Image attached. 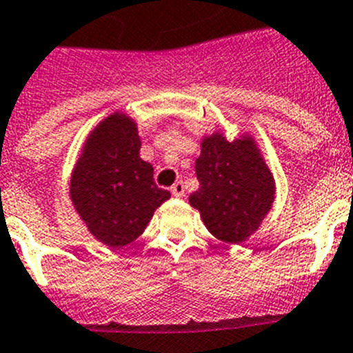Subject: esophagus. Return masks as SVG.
<instances>
[{
	"mask_svg": "<svg viewBox=\"0 0 353 353\" xmlns=\"http://www.w3.org/2000/svg\"><path fill=\"white\" fill-rule=\"evenodd\" d=\"M170 192H172L174 197H183V195H185V185H183L181 181H177V183H174L172 185Z\"/></svg>",
	"mask_w": 353,
	"mask_h": 353,
	"instance_id": "obj_1",
	"label": "esophagus"
}]
</instances>
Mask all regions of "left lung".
I'll list each match as a JSON object with an SVG mask.
<instances>
[{
  "label": "left lung",
  "mask_w": 353,
  "mask_h": 353,
  "mask_svg": "<svg viewBox=\"0 0 353 353\" xmlns=\"http://www.w3.org/2000/svg\"><path fill=\"white\" fill-rule=\"evenodd\" d=\"M197 192L190 206L220 241L240 245L259 231L275 201V179L249 131L228 140L222 130L201 139Z\"/></svg>",
  "instance_id": "obj_1"
}]
</instances>
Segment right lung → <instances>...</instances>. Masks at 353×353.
Segmentation results:
<instances>
[{"label":"right lung","mask_w":353,"mask_h":353,"mask_svg":"<svg viewBox=\"0 0 353 353\" xmlns=\"http://www.w3.org/2000/svg\"><path fill=\"white\" fill-rule=\"evenodd\" d=\"M140 147L137 121L117 110L92 128L70 172V204L90 236L108 249L137 240L170 199V192L154 185L152 165L140 158Z\"/></svg>","instance_id":"obj_1"}]
</instances>
